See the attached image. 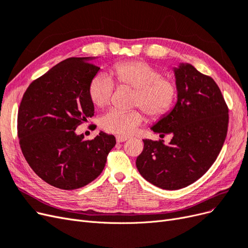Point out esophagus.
Segmentation results:
<instances>
[{
	"label": "esophagus",
	"mask_w": 248,
	"mask_h": 248,
	"mask_svg": "<svg viewBox=\"0 0 248 248\" xmlns=\"http://www.w3.org/2000/svg\"><path fill=\"white\" fill-rule=\"evenodd\" d=\"M126 140H129V137H126V136H121V135H117V136H116V141H117L118 143L124 142V141H126Z\"/></svg>",
	"instance_id": "esophagus-1"
}]
</instances>
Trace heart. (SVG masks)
<instances>
[{
  "label": "heart",
  "instance_id": "obj_1",
  "mask_svg": "<svg viewBox=\"0 0 248 248\" xmlns=\"http://www.w3.org/2000/svg\"><path fill=\"white\" fill-rule=\"evenodd\" d=\"M109 76L95 75L90 82L89 94L93 105L98 108L107 106L118 86L134 90L133 105L141 107L153 118L158 119L170 112L178 94L176 80L163 76L162 71L143 61H130L115 63L110 69ZM141 110H109L100 121L103 130L117 135H130L144 122Z\"/></svg>",
  "mask_w": 248,
  "mask_h": 248
}]
</instances>
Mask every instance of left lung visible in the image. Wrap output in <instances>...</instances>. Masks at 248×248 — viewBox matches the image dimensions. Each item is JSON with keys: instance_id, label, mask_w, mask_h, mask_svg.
<instances>
[{"instance_id": "obj_1", "label": "left lung", "mask_w": 248, "mask_h": 248, "mask_svg": "<svg viewBox=\"0 0 248 248\" xmlns=\"http://www.w3.org/2000/svg\"><path fill=\"white\" fill-rule=\"evenodd\" d=\"M178 85L177 102L169 113L151 126L163 140H143L136 159L142 177L164 189H179L208 171L226 140L229 109L217 84L190 63L174 68Z\"/></svg>"}]
</instances>
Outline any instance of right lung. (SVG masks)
Listing matches in <instances>:
<instances>
[{
    "instance_id": "1",
    "label": "right lung",
    "mask_w": 248,
    "mask_h": 248,
    "mask_svg": "<svg viewBox=\"0 0 248 248\" xmlns=\"http://www.w3.org/2000/svg\"><path fill=\"white\" fill-rule=\"evenodd\" d=\"M94 58H70L31 82L17 115L23 156L38 176L61 189L80 188L105 167L115 137L104 132L93 140L75 133L93 116L89 85L100 68Z\"/></svg>"
}]
</instances>
